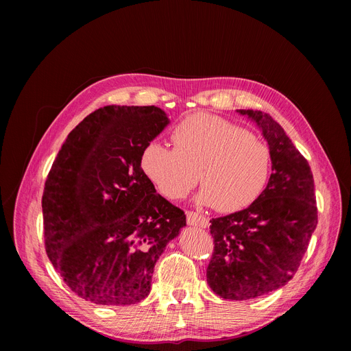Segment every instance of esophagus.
I'll list each match as a JSON object with an SVG mask.
<instances>
[{
    "instance_id": "esophagus-1",
    "label": "esophagus",
    "mask_w": 351,
    "mask_h": 351,
    "mask_svg": "<svg viewBox=\"0 0 351 351\" xmlns=\"http://www.w3.org/2000/svg\"><path fill=\"white\" fill-rule=\"evenodd\" d=\"M186 218H187V223L193 225V226H198V228H207L210 225L208 219L203 215H198L197 213L193 211H187L186 213Z\"/></svg>"
}]
</instances>
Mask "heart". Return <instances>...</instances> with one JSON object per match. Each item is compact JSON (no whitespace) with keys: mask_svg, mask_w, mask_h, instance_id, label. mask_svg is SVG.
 I'll use <instances>...</instances> for the list:
<instances>
[{"mask_svg":"<svg viewBox=\"0 0 351 351\" xmlns=\"http://www.w3.org/2000/svg\"><path fill=\"white\" fill-rule=\"evenodd\" d=\"M173 148L148 143L140 154L145 178L169 199L184 198L202 179L197 202L236 213L261 195L271 172L269 148L243 128L213 114L194 112L171 133Z\"/></svg>","mask_w":351,"mask_h":351,"instance_id":"1","label":"heart"}]
</instances>
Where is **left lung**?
Masks as SVG:
<instances>
[{
    "label": "left lung",
    "instance_id": "left-lung-1",
    "mask_svg": "<svg viewBox=\"0 0 351 351\" xmlns=\"http://www.w3.org/2000/svg\"><path fill=\"white\" fill-rule=\"evenodd\" d=\"M253 119L269 145L272 173L245 210L213 218L210 287L228 300H248L285 286L297 272L318 223L314 178L283 128L269 114L237 110Z\"/></svg>",
    "mask_w": 351,
    "mask_h": 351
}]
</instances>
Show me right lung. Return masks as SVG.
Instances as JSON below:
<instances>
[{"label":"right lung","instance_id":"right-lung-1","mask_svg":"<svg viewBox=\"0 0 351 351\" xmlns=\"http://www.w3.org/2000/svg\"><path fill=\"white\" fill-rule=\"evenodd\" d=\"M168 123L154 106L98 108L68 134L48 173L45 252L86 302L140 303L157 260L186 226L184 213L140 168L143 148Z\"/></svg>","mask_w":351,"mask_h":351}]
</instances>
